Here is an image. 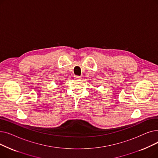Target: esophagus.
Segmentation results:
<instances>
[{"instance_id":"1","label":"esophagus","mask_w":158,"mask_h":158,"mask_svg":"<svg viewBox=\"0 0 158 158\" xmlns=\"http://www.w3.org/2000/svg\"><path fill=\"white\" fill-rule=\"evenodd\" d=\"M81 78V77H80V76H75V79H79Z\"/></svg>"}]
</instances>
